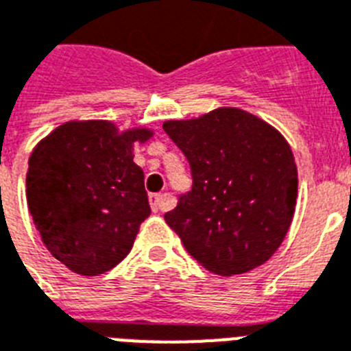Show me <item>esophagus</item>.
<instances>
[{"mask_svg": "<svg viewBox=\"0 0 351 351\" xmlns=\"http://www.w3.org/2000/svg\"><path fill=\"white\" fill-rule=\"evenodd\" d=\"M165 203H167V197H165V195H161V193H152V195H150V206H152L154 212H159V210H162Z\"/></svg>", "mask_w": 351, "mask_h": 351, "instance_id": "34e87169", "label": "esophagus"}]
</instances>
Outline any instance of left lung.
Returning <instances> with one entry per match:
<instances>
[{
    "mask_svg": "<svg viewBox=\"0 0 351 351\" xmlns=\"http://www.w3.org/2000/svg\"><path fill=\"white\" fill-rule=\"evenodd\" d=\"M192 170V190L165 221L206 270L237 276L265 265L290 228L297 167L281 132L250 112L221 106L165 121Z\"/></svg>",
    "mask_w": 351,
    "mask_h": 351,
    "instance_id": "8db88e82",
    "label": "left lung"
}]
</instances>
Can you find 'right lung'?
Wrapping results in <instances>:
<instances>
[{
	"label": "right lung",
	"mask_w": 351,
	"mask_h": 351,
	"mask_svg": "<svg viewBox=\"0 0 351 351\" xmlns=\"http://www.w3.org/2000/svg\"><path fill=\"white\" fill-rule=\"evenodd\" d=\"M148 128L119 132L103 119L69 121L30 154L27 203L41 241L69 270L92 277L119 265L150 215L134 145Z\"/></svg>",
	"instance_id": "obj_1"
}]
</instances>
